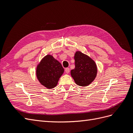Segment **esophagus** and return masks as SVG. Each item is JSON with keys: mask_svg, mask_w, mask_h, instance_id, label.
Returning <instances> with one entry per match:
<instances>
[{"mask_svg": "<svg viewBox=\"0 0 133 133\" xmlns=\"http://www.w3.org/2000/svg\"><path fill=\"white\" fill-rule=\"evenodd\" d=\"M65 71L66 72V73H67V74L69 73V72H70V69H69V68H65Z\"/></svg>", "mask_w": 133, "mask_h": 133, "instance_id": "34e87169", "label": "esophagus"}]
</instances>
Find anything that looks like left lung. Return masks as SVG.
<instances>
[{
    "instance_id": "8db88e82",
    "label": "left lung",
    "mask_w": 133,
    "mask_h": 133,
    "mask_svg": "<svg viewBox=\"0 0 133 133\" xmlns=\"http://www.w3.org/2000/svg\"><path fill=\"white\" fill-rule=\"evenodd\" d=\"M75 68L70 74L77 85L82 87L89 85L95 79L97 67L95 62L89 56L76 51L74 55Z\"/></svg>"
}]
</instances>
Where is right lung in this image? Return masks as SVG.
Returning a JSON list of instances; mask_svg holds the SVG:
<instances>
[{
  "instance_id": "add662e5",
  "label": "right lung",
  "mask_w": 133,
  "mask_h": 133,
  "mask_svg": "<svg viewBox=\"0 0 133 133\" xmlns=\"http://www.w3.org/2000/svg\"><path fill=\"white\" fill-rule=\"evenodd\" d=\"M64 71L60 63L52 55H47L37 65L36 75L42 85L48 89H52L57 86Z\"/></svg>"
}]
</instances>
